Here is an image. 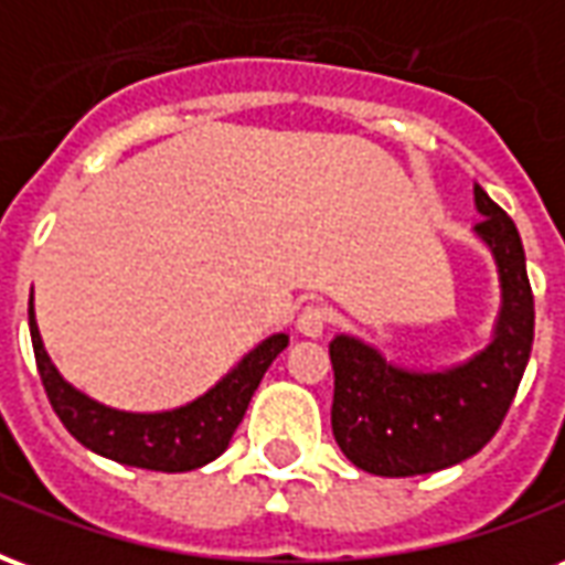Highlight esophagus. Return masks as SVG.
Here are the masks:
<instances>
[{"instance_id": "34e87169", "label": "esophagus", "mask_w": 565, "mask_h": 565, "mask_svg": "<svg viewBox=\"0 0 565 565\" xmlns=\"http://www.w3.org/2000/svg\"><path fill=\"white\" fill-rule=\"evenodd\" d=\"M327 320H330L327 308L311 302V306H306L302 311H299V318H296V330L302 332V335L318 339V335H323V330H327Z\"/></svg>"}]
</instances>
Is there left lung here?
I'll use <instances>...</instances> for the list:
<instances>
[{
  "label": "left lung",
  "instance_id": "left-lung-1",
  "mask_svg": "<svg viewBox=\"0 0 565 565\" xmlns=\"http://www.w3.org/2000/svg\"><path fill=\"white\" fill-rule=\"evenodd\" d=\"M475 235L499 271L497 327L490 344L445 369H405L356 335L330 342L335 393L332 436L348 460L381 478L429 475L469 460L497 436L533 351V290L518 226L481 186Z\"/></svg>",
  "mask_w": 565,
  "mask_h": 565
}]
</instances>
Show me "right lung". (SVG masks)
Returning a JSON list of instances; mask_svg holds the SVG:
<instances>
[{"mask_svg":"<svg viewBox=\"0 0 565 565\" xmlns=\"http://www.w3.org/2000/svg\"><path fill=\"white\" fill-rule=\"evenodd\" d=\"M30 335L44 393L68 433L99 457L150 472H190L217 460L230 445L235 426L242 424L247 403L259 387L266 369L290 342L287 332L269 335L193 403L178 405L169 412H120L90 399L56 372L44 351L32 299Z\"/></svg>","mask_w":565,"mask_h":565,"instance_id":"obj_1","label":"right lung"}]
</instances>
